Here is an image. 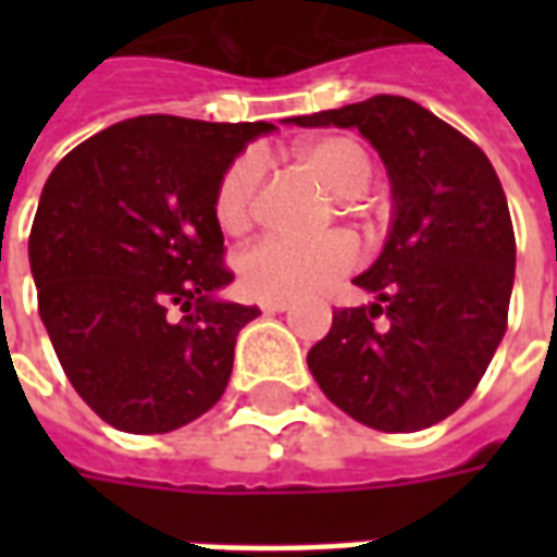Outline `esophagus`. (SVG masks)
<instances>
[{
	"label": "esophagus",
	"instance_id": "esophagus-1",
	"mask_svg": "<svg viewBox=\"0 0 557 557\" xmlns=\"http://www.w3.org/2000/svg\"><path fill=\"white\" fill-rule=\"evenodd\" d=\"M262 313H283V310H289V301H262Z\"/></svg>",
	"mask_w": 557,
	"mask_h": 557
}]
</instances>
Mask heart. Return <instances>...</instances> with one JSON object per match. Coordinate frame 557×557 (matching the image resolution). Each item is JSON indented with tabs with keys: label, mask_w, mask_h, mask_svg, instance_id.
Returning a JSON list of instances; mask_svg holds the SVG:
<instances>
[{
	"label": "heart",
	"mask_w": 557,
	"mask_h": 557,
	"mask_svg": "<svg viewBox=\"0 0 557 557\" xmlns=\"http://www.w3.org/2000/svg\"><path fill=\"white\" fill-rule=\"evenodd\" d=\"M298 160L331 194L343 199L367 194L373 182V160L367 148L351 137H322L304 143L298 148ZM265 170V154L256 148L242 151L223 170L214 190V218L223 230L244 232L253 223ZM355 265H358V244L343 232H331L322 238L265 235L244 250L238 259V274H242V286L253 298L289 301L346 277Z\"/></svg>",
	"instance_id": "heart-1"
}]
</instances>
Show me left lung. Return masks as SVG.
I'll return each instance as SVG.
<instances>
[{
	"mask_svg": "<svg viewBox=\"0 0 557 557\" xmlns=\"http://www.w3.org/2000/svg\"><path fill=\"white\" fill-rule=\"evenodd\" d=\"M292 122L358 127L394 184L385 250L355 277L375 304L334 310L310 373L363 426L426 430L474 394L507 331L516 238L502 182L480 146L399 95Z\"/></svg>",
	"mask_w": 557,
	"mask_h": 557,
	"instance_id": "8db88e82",
	"label": "left lung"
}]
</instances>
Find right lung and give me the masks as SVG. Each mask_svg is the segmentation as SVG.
Returning <instances> with one entry per match:
<instances>
[{"mask_svg":"<svg viewBox=\"0 0 557 557\" xmlns=\"http://www.w3.org/2000/svg\"><path fill=\"white\" fill-rule=\"evenodd\" d=\"M268 122L137 115L59 160L29 232L38 313L67 382L110 426L172 432L230 385L256 307L232 283L214 190Z\"/></svg>","mask_w":557,"mask_h":557,"instance_id":"add662e5","label":"right lung"}]
</instances>
